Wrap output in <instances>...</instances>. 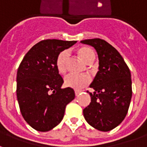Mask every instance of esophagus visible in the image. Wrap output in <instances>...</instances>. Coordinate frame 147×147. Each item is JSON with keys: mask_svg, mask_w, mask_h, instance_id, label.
<instances>
[{"mask_svg": "<svg viewBox=\"0 0 147 147\" xmlns=\"http://www.w3.org/2000/svg\"><path fill=\"white\" fill-rule=\"evenodd\" d=\"M80 92H81V90H75V94H76V96L78 95Z\"/></svg>", "mask_w": 147, "mask_h": 147, "instance_id": "34e87169", "label": "esophagus"}]
</instances>
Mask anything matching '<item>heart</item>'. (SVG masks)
<instances>
[{
    "mask_svg": "<svg viewBox=\"0 0 147 147\" xmlns=\"http://www.w3.org/2000/svg\"><path fill=\"white\" fill-rule=\"evenodd\" d=\"M77 53L87 64L94 61L95 54L91 49L87 46H82L77 49ZM68 55L66 51H62L56 60V67L61 74H64L67 71V63ZM90 79L87 75H76L69 74L64 78V85L72 89L80 90L86 86L90 83Z\"/></svg>",
    "mask_w": 147,
    "mask_h": 147,
    "instance_id": "b5f03b06",
    "label": "heart"
}]
</instances>
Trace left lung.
I'll list each match as a JSON object with an SVG mask.
<instances>
[{
	"instance_id": "1",
	"label": "left lung",
	"mask_w": 147,
	"mask_h": 147,
	"mask_svg": "<svg viewBox=\"0 0 147 147\" xmlns=\"http://www.w3.org/2000/svg\"><path fill=\"white\" fill-rule=\"evenodd\" d=\"M95 49L98 57V71L90 87L91 102L83 109V116L90 126L109 131L126 117L132 96L131 72L120 53L105 40L81 41Z\"/></svg>"
}]
</instances>
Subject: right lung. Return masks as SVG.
Here are the masks:
<instances>
[{"label": "right lung", "mask_w": 147, "mask_h": 147, "mask_svg": "<svg viewBox=\"0 0 147 147\" xmlns=\"http://www.w3.org/2000/svg\"><path fill=\"white\" fill-rule=\"evenodd\" d=\"M76 41L47 39L27 52L16 76V95L24 120L38 131H48L61 123L66 105L75 98L72 88L62 89L64 80L56 67L60 53Z\"/></svg>", "instance_id": "1"}]
</instances>
